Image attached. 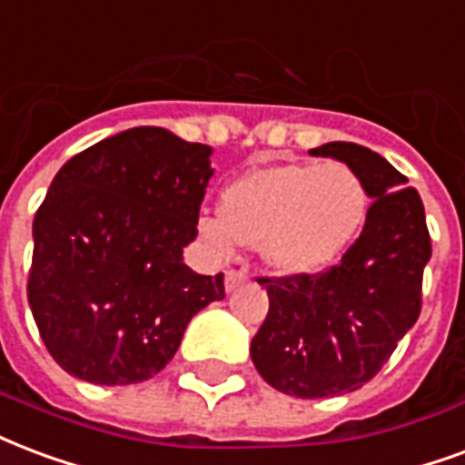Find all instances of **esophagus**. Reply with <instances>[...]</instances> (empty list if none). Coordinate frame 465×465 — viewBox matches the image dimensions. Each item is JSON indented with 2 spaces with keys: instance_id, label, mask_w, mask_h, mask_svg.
Segmentation results:
<instances>
[{
  "instance_id": "esophagus-1",
  "label": "esophagus",
  "mask_w": 465,
  "mask_h": 465,
  "mask_svg": "<svg viewBox=\"0 0 465 465\" xmlns=\"http://www.w3.org/2000/svg\"><path fill=\"white\" fill-rule=\"evenodd\" d=\"M243 281H246V271H242V268H229V271H226V291L239 288Z\"/></svg>"
}]
</instances>
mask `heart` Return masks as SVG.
<instances>
[{
  "label": "heart",
  "instance_id": "1",
  "mask_svg": "<svg viewBox=\"0 0 465 465\" xmlns=\"http://www.w3.org/2000/svg\"><path fill=\"white\" fill-rule=\"evenodd\" d=\"M367 212L370 192L350 164H266L229 182L197 232L216 256L246 243L278 273L312 276L345 256Z\"/></svg>",
  "mask_w": 465,
  "mask_h": 465
}]
</instances>
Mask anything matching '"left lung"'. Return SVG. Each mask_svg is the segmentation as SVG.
<instances>
[{
    "label": "left lung",
    "instance_id": "8db88e82",
    "mask_svg": "<svg viewBox=\"0 0 465 465\" xmlns=\"http://www.w3.org/2000/svg\"><path fill=\"white\" fill-rule=\"evenodd\" d=\"M311 154L360 172L372 204L340 263L312 276L259 278L268 315L251 340V360L273 390L301 399L347 394L380 372L421 312L431 259L424 204L401 172L355 143Z\"/></svg>",
    "mask_w": 465,
    "mask_h": 465
}]
</instances>
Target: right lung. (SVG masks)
Wrapping results in <instances>:
<instances>
[{
    "label": "right lung",
    "mask_w": 465,
    "mask_h": 465,
    "mask_svg": "<svg viewBox=\"0 0 465 465\" xmlns=\"http://www.w3.org/2000/svg\"><path fill=\"white\" fill-rule=\"evenodd\" d=\"M212 150L133 127L74 154L34 216L31 312L68 374L135 384L164 370L184 328L223 298V273L182 263L197 239Z\"/></svg>",
    "instance_id": "right-lung-1"
}]
</instances>
